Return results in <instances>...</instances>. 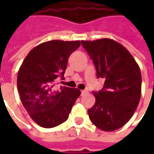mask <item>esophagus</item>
<instances>
[{
  "label": "esophagus",
  "mask_w": 154,
  "mask_h": 154,
  "mask_svg": "<svg viewBox=\"0 0 154 154\" xmlns=\"http://www.w3.org/2000/svg\"><path fill=\"white\" fill-rule=\"evenodd\" d=\"M87 91L86 90L82 91V96H83V95H85V94H87Z\"/></svg>",
  "instance_id": "34e87169"
}]
</instances>
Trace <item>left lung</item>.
<instances>
[{
    "label": "left lung",
    "instance_id": "left-lung-1",
    "mask_svg": "<svg viewBox=\"0 0 154 154\" xmlns=\"http://www.w3.org/2000/svg\"><path fill=\"white\" fill-rule=\"evenodd\" d=\"M93 60L103 88L94 91L96 102L88 110L91 121L103 131L121 128L131 119L141 97L142 77L139 65L123 45L110 39L82 41Z\"/></svg>",
    "mask_w": 154,
    "mask_h": 154
}]
</instances>
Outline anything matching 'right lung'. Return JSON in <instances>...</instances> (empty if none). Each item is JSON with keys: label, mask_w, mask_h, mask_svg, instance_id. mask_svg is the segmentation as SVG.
<instances>
[{"label": "right lung", "mask_w": 154, "mask_h": 154, "mask_svg": "<svg viewBox=\"0 0 154 154\" xmlns=\"http://www.w3.org/2000/svg\"><path fill=\"white\" fill-rule=\"evenodd\" d=\"M81 42L51 40L32 49L20 67L17 88L23 106L31 119L43 128H53L68 118L81 91L61 87L55 79L63 78L68 57Z\"/></svg>", "instance_id": "right-lung-1"}]
</instances>
